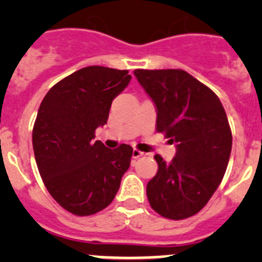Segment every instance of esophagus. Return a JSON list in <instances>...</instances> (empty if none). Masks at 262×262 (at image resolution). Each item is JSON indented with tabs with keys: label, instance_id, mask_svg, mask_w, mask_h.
<instances>
[{
	"label": "esophagus",
	"instance_id": "obj_1",
	"mask_svg": "<svg viewBox=\"0 0 262 262\" xmlns=\"http://www.w3.org/2000/svg\"><path fill=\"white\" fill-rule=\"evenodd\" d=\"M143 155H144V153L141 152L139 149H137V148H134V149H133V158H139V157H142Z\"/></svg>",
	"mask_w": 262,
	"mask_h": 262
}]
</instances>
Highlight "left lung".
<instances>
[{
  "label": "left lung",
  "instance_id": "left-lung-1",
  "mask_svg": "<svg viewBox=\"0 0 262 262\" xmlns=\"http://www.w3.org/2000/svg\"><path fill=\"white\" fill-rule=\"evenodd\" d=\"M157 107L156 130L175 142L171 163L155 156L158 171L147 184L150 207L181 221L199 213L222 182L232 149V132L215 94L182 70H136Z\"/></svg>",
  "mask_w": 262,
  "mask_h": 262
}]
</instances>
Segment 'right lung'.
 <instances>
[{
  "mask_svg": "<svg viewBox=\"0 0 262 262\" xmlns=\"http://www.w3.org/2000/svg\"><path fill=\"white\" fill-rule=\"evenodd\" d=\"M126 70L90 66L49 90L33 128L36 166L53 199L67 212L87 216L114 200L130 166L133 148L109 149L94 142L110 106L130 81Z\"/></svg>",
  "mask_w": 262,
  "mask_h": 262,
  "instance_id": "obj_1",
  "label": "right lung"
}]
</instances>
